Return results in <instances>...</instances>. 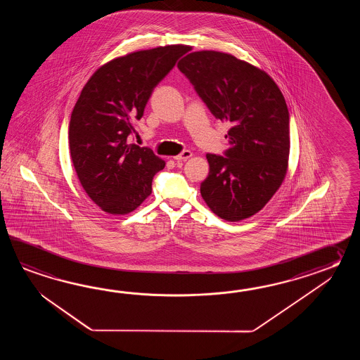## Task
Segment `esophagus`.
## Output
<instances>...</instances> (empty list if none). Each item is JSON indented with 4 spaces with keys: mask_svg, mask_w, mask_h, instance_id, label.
<instances>
[{
    "mask_svg": "<svg viewBox=\"0 0 360 360\" xmlns=\"http://www.w3.org/2000/svg\"><path fill=\"white\" fill-rule=\"evenodd\" d=\"M191 157H193V153H191V150H184L183 153L179 154V155L174 157V158H175V161H186Z\"/></svg>",
    "mask_w": 360,
    "mask_h": 360,
    "instance_id": "esophagus-1",
    "label": "esophagus"
}]
</instances>
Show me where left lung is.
Listing matches in <instances>:
<instances>
[{"instance_id":"1","label":"left lung","mask_w":360,"mask_h":360,"mask_svg":"<svg viewBox=\"0 0 360 360\" xmlns=\"http://www.w3.org/2000/svg\"><path fill=\"white\" fill-rule=\"evenodd\" d=\"M177 67L211 113L230 124L226 157L206 155L210 174L200 184L202 198L226 221L248 219L287 175L291 141L283 94L265 70L221 51H193Z\"/></svg>"}]
</instances>
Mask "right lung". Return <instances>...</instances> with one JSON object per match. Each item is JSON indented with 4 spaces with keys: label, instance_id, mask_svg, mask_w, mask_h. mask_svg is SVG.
<instances>
[{
    "label": "right lung",
    "instance_id": "add662e5",
    "mask_svg": "<svg viewBox=\"0 0 360 360\" xmlns=\"http://www.w3.org/2000/svg\"><path fill=\"white\" fill-rule=\"evenodd\" d=\"M186 45H167L118 56L94 72L70 115L69 150L77 177L101 211L126 214L150 194L165 161L129 143L154 87L174 68Z\"/></svg>",
    "mask_w": 360,
    "mask_h": 360
}]
</instances>
